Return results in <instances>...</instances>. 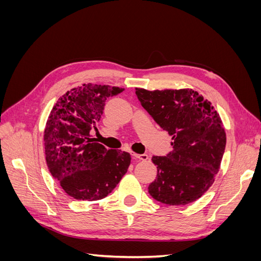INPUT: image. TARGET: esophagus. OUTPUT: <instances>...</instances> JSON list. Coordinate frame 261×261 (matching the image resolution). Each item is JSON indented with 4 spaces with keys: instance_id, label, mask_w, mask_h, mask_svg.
<instances>
[{
    "instance_id": "obj_1",
    "label": "esophagus",
    "mask_w": 261,
    "mask_h": 261,
    "mask_svg": "<svg viewBox=\"0 0 261 261\" xmlns=\"http://www.w3.org/2000/svg\"><path fill=\"white\" fill-rule=\"evenodd\" d=\"M133 155V158L134 159H137V160H141V161H146V160H148V154H138V153H133L132 154Z\"/></svg>"
}]
</instances>
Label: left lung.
I'll use <instances>...</instances> for the list:
<instances>
[{
	"label": "left lung",
	"mask_w": 261,
	"mask_h": 261,
	"mask_svg": "<svg viewBox=\"0 0 261 261\" xmlns=\"http://www.w3.org/2000/svg\"><path fill=\"white\" fill-rule=\"evenodd\" d=\"M140 105L172 136V151L152 156L158 174L149 185L152 198L170 206L191 203L215 181L226 137L219 113L193 89L136 88Z\"/></svg>",
	"instance_id": "1"
}]
</instances>
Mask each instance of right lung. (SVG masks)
I'll return each mask as SVG.
<instances>
[{
  "mask_svg": "<svg viewBox=\"0 0 261 261\" xmlns=\"http://www.w3.org/2000/svg\"><path fill=\"white\" fill-rule=\"evenodd\" d=\"M123 90L84 84L62 96L49 115L44 129L46 164L63 191L77 200L105 198L127 172L128 152L107 150L91 138L107 99Z\"/></svg>",
  "mask_w": 261,
  "mask_h": 261,
  "instance_id": "right-lung-1",
  "label": "right lung"
}]
</instances>
